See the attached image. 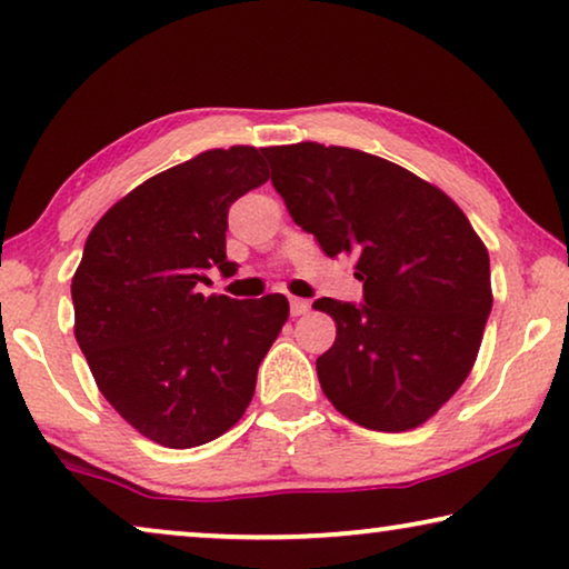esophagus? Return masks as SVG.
Instances as JSON below:
<instances>
[{
    "label": "esophagus",
    "instance_id": "1",
    "mask_svg": "<svg viewBox=\"0 0 569 569\" xmlns=\"http://www.w3.org/2000/svg\"><path fill=\"white\" fill-rule=\"evenodd\" d=\"M311 309V303L307 299H291V315L293 317H303Z\"/></svg>",
    "mask_w": 569,
    "mask_h": 569
}]
</instances>
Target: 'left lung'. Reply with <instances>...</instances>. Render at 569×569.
<instances>
[{
  "label": "left lung",
  "mask_w": 569,
  "mask_h": 569,
  "mask_svg": "<svg viewBox=\"0 0 569 569\" xmlns=\"http://www.w3.org/2000/svg\"><path fill=\"white\" fill-rule=\"evenodd\" d=\"M270 180L325 254H356L361 307L319 299L338 338L317 358L335 410L402 433L433 418L477 361L490 254L441 188L389 159L317 141L268 147Z\"/></svg>",
  "instance_id": "left-lung-1"
}]
</instances>
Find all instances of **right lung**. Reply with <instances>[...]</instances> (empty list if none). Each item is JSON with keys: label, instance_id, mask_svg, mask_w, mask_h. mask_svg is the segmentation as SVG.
Masks as SVG:
<instances>
[{"label": "right lung", "instance_id": "obj_1", "mask_svg": "<svg viewBox=\"0 0 569 569\" xmlns=\"http://www.w3.org/2000/svg\"><path fill=\"white\" fill-rule=\"evenodd\" d=\"M262 149H208L154 174L94 223L71 278L74 338L128 426L164 448L213 441L242 420L288 299L198 293L227 260L229 206L268 182Z\"/></svg>", "mask_w": 569, "mask_h": 569}]
</instances>
